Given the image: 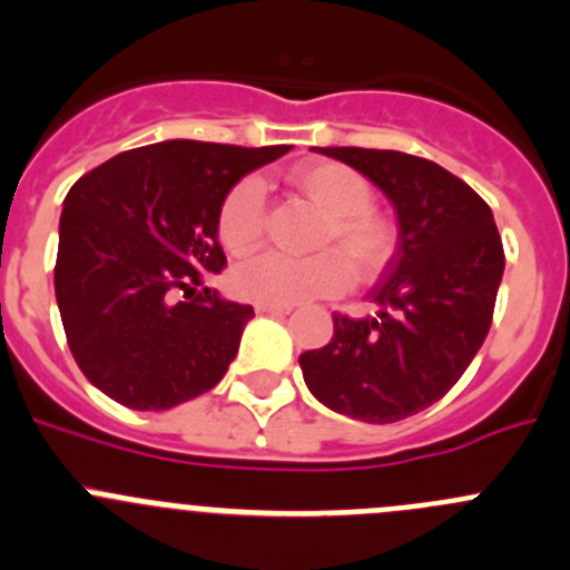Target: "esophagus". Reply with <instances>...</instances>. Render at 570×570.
Returning <instances> with one entry per match:
<instances>
[{
    "mask_svg": "<svg viewBox=\"0 0 570 570\" xmlns=\"http://www.w3.org/2000/svg\"><path fill=\"white\" fill-rule=\"evenodd\" d=\"M258 314H273V317H286L292 312L289 306H269V303H256Z\"/></svg>",
    "mask_w": 570,
    "mask_h": 570,
    "instance_id": "34e87169",
    "label": "esophagus"
}]
</instances>
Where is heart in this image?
I'll use <instances>...</instances> for the list:
<instances>
[{"label":"heart","instance_id":"1","mask_svg":"<svg viewBox=\"0 0 570 570\" xmlns=\"http://www.w3.org/2000/svg\"><path fill=\"white\" fill-rule=\"evenodd\" d=\"M289 184L325 212L317 245L331 250L308 258L262 253L234 269L236 295L269 306H295L314 297L340 295L351 284V267L358 278L373 281L395 256V228L370 203V184L336 161H303L289 169ZM219 242L234 256L256 250L264 236V184L242 178L225 195L217 217Z\"/></svg>","mask_w":570,"mask_h":570}]
</instances>
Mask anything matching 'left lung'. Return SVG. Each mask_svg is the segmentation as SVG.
I'll return each instance as SVG.
<instances>
[{
	"instance_id": "left-lung-1",
	"label": "left lung",
	"mask_w": 570,
	"mask_h": 570,
	"mask_svg": "<svg viewBox=\"0 0 570 570\" xmlns=\"http://www.w3.org/2000/svg\"><path fill=\"white\" fill-rule=\"evenodd\" d=\"M347 164L395 208L397 250L370 292L375 317L334 314V336L301 353L308 392L364 423H395L438 403L482 347L504 275L488 203L425 158L312 147Z\"/></svg>"
}]
</instances>
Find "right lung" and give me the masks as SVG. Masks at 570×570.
<instances>
[{"label":"right lung","instance_id":"1","mask_svg":"<svg viewBox=\"0 0 570 570\" xmlns=\"http://www.w3.org/2000/svg\"><path fill=\"white\" fill-rule=\"evenodd\" d=\"M289 150L169 138L119 153L71 186L55 297L71 356L97 390L161 412L219 384L253 317V306L206 286L225 267L219 206Z\"/></svg>","mask_w":570,"mask_h":570}]
</instances>
